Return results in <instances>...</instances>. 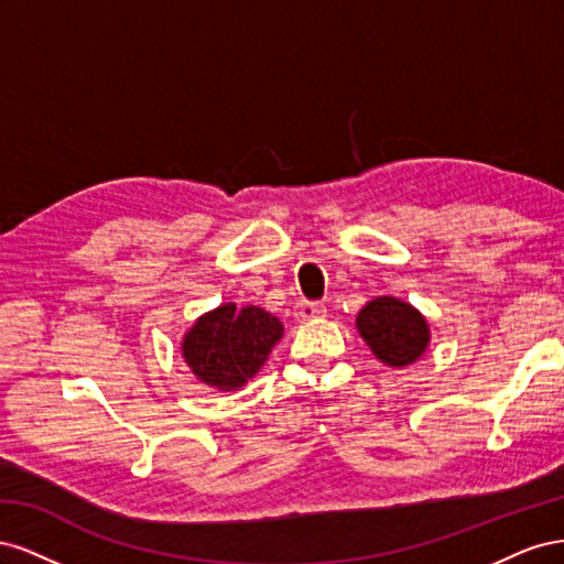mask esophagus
<instances>
[{
    "label": "esophagus",
    "mask_w": 564,
    "mask_h": 564,
    "mask_svg": "<svg viewBox=\"0 0 564 564\" xmlns=\"http://www.w3.org/2000/svg\"><path fill=\"white\" fill-rule=\"evenodd\" d=\"M296 315L301 319H315V317H324L327 315V308H324V303H313V301H301L296 305Z\"/></svg>",
    "instance_id": "obj_1"
}]
</instances>
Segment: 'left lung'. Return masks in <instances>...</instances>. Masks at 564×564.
<instances>
[{
	"label": "left lung",
	"mask_w": 564,
	"mask_h": 564,
	"mask_svg": "<svg viewBox=\"0 0 564 564\" xmlns=\"http://www.w3.org/2000/svg\"><path fill=\"white\" fill-rule=\"evenodd\" d=\"M357 332L388 367L414 365L431 344L425 317L400 299L379 296L357 313Z\"/></svg>",
	"instance_id": "obj_1"
}]
</instances>
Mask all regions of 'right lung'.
Masks as SVG:
<instances>
[{"mask_svg":"<svg viewBox=\"0 0 564 564\" xmlns=\"http://www.w3.org/2000/svg\"><path fill=\"white\" fill-rule=\"evenodd\" d=\"M282 322L256 305H218L204 313L183 336V360L195 377L218 390L242 388L282 338Z\"/></svg>","mask_w":564,"mask_h":564,"instance_id":"right-lung-1","label":"right lung"}]
</instances>
